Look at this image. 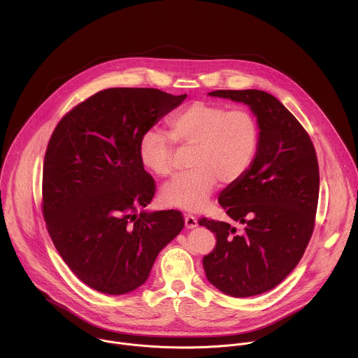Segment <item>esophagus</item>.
<instances>
[{
  "label": "esophagus",
  "mask_w": 358,
  "mask_h": 358,
  "mask_svg": "<svg viewBox=\"0 0 358 358\" xmlns=\"http://www.w3.org/2000/svg\"><path fill=\"white\" fill-rule=\"evenodd\" d=\"M184 224H185V228H187V229H192V228L198 227V221H196V218L192 217V215H187V217L184 218Z\"/></svg>",
  "instance_id": "esophagus-1"
}]
</instances>
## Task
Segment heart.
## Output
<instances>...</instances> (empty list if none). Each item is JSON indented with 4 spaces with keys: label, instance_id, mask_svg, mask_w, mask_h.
Wrapping results in <instances>:
<instances>
[{
    "label": "heart",
    "instance_id": "obj_1",
    "mask_svg": "<svg viewBox=\"0 0 358 358\" xmlns=\"http://www.w3.org/2000/svg\"><path fill=\"white\" fill-rule=\"evenodd\" d=\"M170 136L150 129L138 141L140 163L155 176L174 169V144L192 147L191 170L176 176L162 189L167 207L198 213L208 207L218 181L232 184L252 166L259 148V124L245 109L228 110L214 101L196 100L170 120Z\"/></svg>",
    "mask_w": 358,
    "mask_h": 358
}]
</instances>
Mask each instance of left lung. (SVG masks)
<instances>
[{"instance_id":"obj_1","label":"left lung","mask_w":358,"mask_h":358,"mask_svg":"<svg viewBox=\"0 0 358 358\" xmlns=\"http://www.w3.org/2000/svg\"><path fill=\"white\" fill-rule=\"evenodd\" d=\"M210 96L246 105L259 124L257 156L245 176L220 195L227 215L243 225L202 218L217 238L202 258L207 279L232 297L278 286L299 264L313 234L319 164L313 143L280 101L264 90H215Z\"/></svg>"}]
</instances>
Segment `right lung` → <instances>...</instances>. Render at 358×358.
I'll list each match as a JSON object with an SVG mask.
<instances>
[{"mask_svg":"<svg viewBox=\"0 0 358 358\" xmlns=\"http://www.w3.org/2000/svg\"><path fill=\"white\" fill-rule=\"evenodd\" d=\"M187 94L148 87L100 90L73 108L49 140L42 177L48 232L89 287L126 294L145 283L160 250L184 228L181 213L141 211L155 180L138 141Z\"/></svg>","mask_w":358,"mask_h":358,"instance_id":"1","label":"right lung"}]
</instances>
